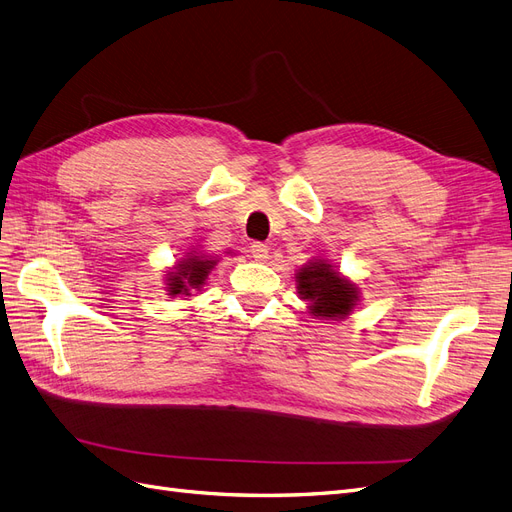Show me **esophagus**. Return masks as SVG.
<instances>
[{
    "label": "esophagus",
    "mask_w": 512,
    "mask_h": 512,
    "mask_svg": "<svg viewBox=\"0 0 512 512\" xmlns=\"http://www.w3.org/2000/svg\"><path fill=\"white\" fill-rule=\"evenodd\" d=\"M251 253L257 261H268L270 259V249L263 242H253L251 244Z\"/></svg>",
    "instance_id": "obj_1"
}]
</instances>
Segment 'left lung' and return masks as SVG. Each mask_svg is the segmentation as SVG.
Masks as SVG:
<instances>
[{
	"mask_svg": "<svg viewBox=\"0 0 512 512\" xmlns=\"http://www.w3.org/2000/svg\"><path fill=\"white\" fill-rule=\"evenodd\" d=\"M297 295L318 320H344L361 304V287L327 257H312L295 272Z\"/></svg>",
	"mask_w": 512,
	"mask_h": 512,
	"instance_id": "1",
	"label": "left lung"
}]
</instances>
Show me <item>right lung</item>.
I'll return each mask as SVG.
<instances>
[{
	"instance_id": "obj_1",
	"label": "right lung",
	"mask_w": 512,
	"mask_h": 512,
	"mask_svg": "<svg viewBox=\"0 0 512 512\" xmlns=\"http://www.w3.org/2000/svg\"><path fill=\"white\" fill-rule=\"evenodd\" d=\"M225 255H232V251H225ZM219 259H221L219 255L206 253L202 246H192V249H187L175 261V266H170L164 272L162 289L170 299L202 293L206 287V280L217 268Z\"/></svg>"
}]
</instances>
